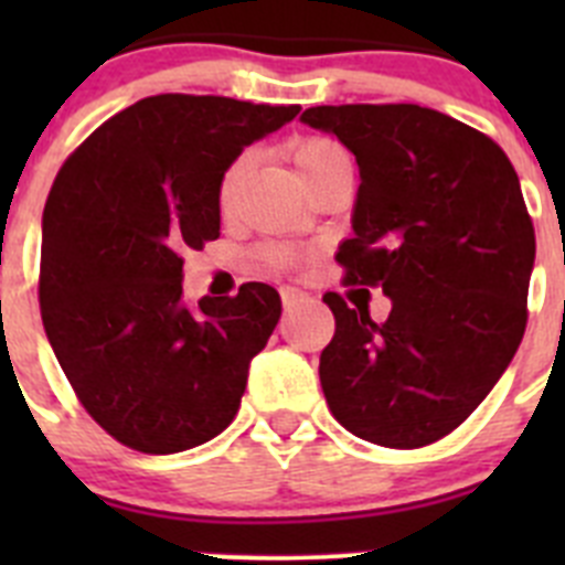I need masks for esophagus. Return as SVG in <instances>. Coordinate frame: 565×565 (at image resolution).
Wrapping results in <instances>:
<instances>
[{"label":"esophagus","mask_w":565,"mask_h":565,"mask_svg":"<svg viewBox=\"0 0 565 565\" xmlns=\"http://www.w3.org/2000/svg\"><path fill=\"white\" fill-rule=\"evenodd\" d=\"M279 297H282V306H286V311H291V308H297L299 302H306L308 294L302 291V288L282 286V288H279Z\"/></svg>","instance_id":"34e87169"}]
</instances>
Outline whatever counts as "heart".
Masks as SVG:
<instances>
[{
  "label": "heart",
  "mask_w": 565,
  "mask_h": 565,
  "mask_svg": "<svg viewBox=\"0 0 565 565\" xmlns=\"http://www.w3.org/2000/svg\"><path fill=\"white\" fill-rule=\"evenodd\" d=\"M291 158H294V167H297L299 178L302 181H311L313 174H319L322 169H331V167H351V158L339 147L337 141H328V138H306V141L294 143L291 149ZM243 169H246V158H237L232 167L226 169L221 181V203L228 206L232 201V192L237 186V181L243 178ZM277 259H288V254L279 252Z\"/></svg>",
  "instance_id": "heart-1"
}]
</instances>
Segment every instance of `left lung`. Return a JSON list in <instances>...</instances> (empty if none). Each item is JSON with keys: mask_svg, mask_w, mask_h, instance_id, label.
<instances>
[{"mask_svg": "<svg viewBox=\"0 0 565 565\" xmlns=\"http://www.w3.org/2000/svg\"><path fill=\"white\" fill-rule=\"evenodd\" d=\"M359 167L348 282L382 286L373 322L328 291L337 333L319 356L333 418L364 441L413 450L452 433L515 356L526 328L535 228L492 138L418 104L311 107Z\"/></svg>", "mask_w": 565, "mask_h": 565, "instance_id": "8db88e82", "label": "left lung"}]
</instances>
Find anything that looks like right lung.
I'll return each mask as SVG.
<instances>
[{"mask_svg":"<svg viewBox=\"0 0 565 565\" xmlns=\"http://www.w3.org/2000/svg\"><path fill=\"white\" fill-rule=\"evenodd\" d=\"M297 104L149 96L70 154L42 217L39 306L84 411L132 450L169 456L223 433L282 302L266 282L183 299L186 248L221 237V181Z\"/></svg>","mask_w":565,"mask_h":565,"instance_id":"1","label":"right lung"}]
</instances>
